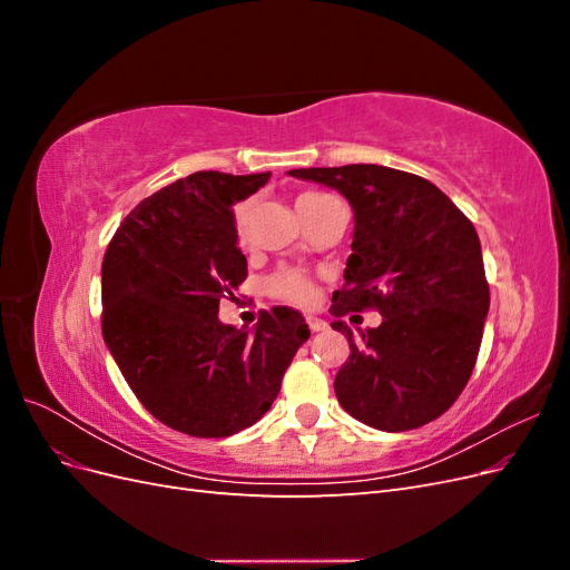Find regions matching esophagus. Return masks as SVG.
<instances>
[{
  "label": "esophagus",
  "mask_w": 570,
  "mask_h": 570,
  "mask_svg": "<svg viewBox=\"0 0 570 570\" xmlns=\"http://www.w3.org/2000/svg\"><path fill=\"white\" fill-rule=\"evenodd\" d=\"M306 323H308V327H312V333H321L327 327V323L323 318H316V316H306Z\"/></svg>",
  "instance_id": "34e87169"
}]
</instances>
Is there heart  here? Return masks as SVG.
Masks as SVG:
<instances>
[{
    "label": "heart",
    "mask_w": 570,
    "mask_h": 570,
    "mask_svg": "<svg viewBox=\"0 0 570 570\" xmlns=\"http://www.w3.org/2000/svg\"><path fill=\"white\" fill-rule=\"evenodd\" d=\"M327 199H333L331 195L325 193H304L297 197V212L312 209L316 204H323ZM252 220H254V199H243L235 204L233 209V228H235V237L237 243H247L252 235ZM266 292L275 299H283L289 304L297 306H308L314 304L316 299V285L308 275L299 268H278L273 275L266 278Z\"/></svg>",
    "instance_id": "heart-1"
}]
</instances>
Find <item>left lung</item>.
Returning <instances> with one entry per match:
<instances>
[{"mask_svg":"<svg viewBox=\"0 0 570 570\" xmlns=\"http://www.w3.org/2000/svg\"><path fill=\"white\" fill-rule=\"evenodd\" d=\"M289 176L335 187L354 209L344 287L331 306L352 350L335 375L337 402L387 433L435 421L469 383L490 308L473 223L406 170L350 164ZM366 307L384 323L354 341L341 316Z\"/></svg>","mask_w":570,"mask_h":570,"instance_id":"1","label":"left lung"}]
</instances>
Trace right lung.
Here are the masks:
<instances>
[{"label":"right lung","instance_id":"right-lung-1","mask_svg":"<svg viewBox=\"0 0 570 570\" xmlns=\"http://www.w3.org/2000/svg\"><path fill=\"white\" fill-rule=\"evenodd\" d=\"M271 174H197L161 187L120 223L101 262V335L137 400L193 438L254 425L281 392L308 325L289 306L258 323L218 321V302L247 278L233 204Z\"/></svg>","mask_w":570,"mask_h":570}]
</instances>
